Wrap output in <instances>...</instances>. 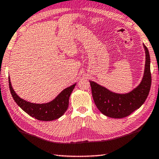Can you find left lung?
<instances>
[{
	"label": "left lung",
	"instance_id": "1",
	"mask_svg": "<svg viewBox=\"0 0 159 159\" xmlns=\"http://www.w3.org/2000/svg\"><path fill=\"white\" fill-rule=\"evenodd\" d=\"M145 52V65L141 82L130 92L118 93L90 80L93 98L98 109L102 114L114 118L128 116L139 109L149 93L152 77L150 72V56L147 48L143 43Z\"/></svg>",
	"mask_w": 159,
	"mask_h": 159
}]
</instances>
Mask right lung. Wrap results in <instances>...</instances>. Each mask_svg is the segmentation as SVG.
<instances>
[{
	"label": "right lung",
	"mask_w": 159,
	"mask_h": 159,
	"mask_svg": "<svg viewBox=\"0 0 159 159\" xmlns=\"http://www.w3.org/2000/svg\"><path fill=\"white\" fill-rule=\"evenodd\" d=\"M76 83L64 89L52 101L47 103H32L21 98L15 92L9 77V87L13 99L20 108L31 117L39 120L50 121L60 118L68 109L69 99Z\"/></svg>",
	"instance_id": "add662e5"
}]
</instances>
